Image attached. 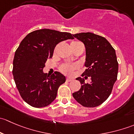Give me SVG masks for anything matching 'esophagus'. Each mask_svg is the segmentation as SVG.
I'll return each mask as SVG.
<instances>
[{"label":"esophagus","mask_w":134,"mask_h":134,"mask_svg":"<svg viewBox=\"0 0 134 134\" xmlns=\"http://www.w3.org/2000/svg\"><path fill=\"white\" fill-rule=\"evenodd\" d=\"M66 81H67V82H71V81H72V78H67V79H66Z\"/></svg>","instance_id":"esophagus-1"}]
</instances>
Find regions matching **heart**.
Segmentation results:
<instances>
[{
    "instance_id": "b5f03b06",
    "label": "heart",
    "mask_w": 134,
    "mask_h": 134,
    "mask_svg": "<svg viewBox=\"0 0 134 134\" xmlns=\"http://www.w3.org/2000/svg\"><path fill=\"white\" fill-rule=\"evenodd\" d=\"M82 44L81 42L73 41L71 42V48H75L76 46L79 45V44ZM78 69V65H70V64H63L60 66L59 67V71L62 72V73L65 74L67 75H71L73 73L74 71Z\"/></svg>"
}]
</instances>
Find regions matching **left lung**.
I'll return each mask as SVG.
<instances>
[{"label":"left lung","instance_id":"1","mask_svg":"<svg viewBox=\"0 0 134 134\" xmlns=\"http://www.w3.org/2000/svg\"><path fill=\"white\" fill-rule=\"evenodd\" d=\"M73 36L85 44L87 69L82 77L76 78L82 86L72 96L84 107H97L107 100L117 80L119 64L115 51L106 38L91 32L76 34ZM88 77L91 83H85L84 79Z\"/></svg>","mask_w":134,"mask_h":134}]
</instances>
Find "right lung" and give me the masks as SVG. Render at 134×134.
I'll list each match as a JSON object with an SVG mask.
<instances>
[{
  "instance_id": "right-lung-1",
  "label": "right lung",
  "mask_w": 134,
  "mask_h": 134,
  "mask_svg": "<svg viewBox=\"0 0 134 134\" xmlns=\"http://www.w3.org/2000/svg\"><path fill=\"white\" fill-rule=\"evenodd\" d=\"M74 39L71 34L41 29L28 34L16 50L13 62V78L23 99L34 108L52 103L65 77L56 71L51 76L43 73L47 59L51 58L59 42Z\"/></svg>"
}]
</instances>
